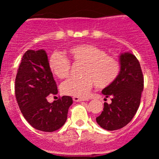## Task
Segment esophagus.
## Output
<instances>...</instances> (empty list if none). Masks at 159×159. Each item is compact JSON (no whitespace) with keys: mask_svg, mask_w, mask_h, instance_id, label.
Listing matches in <instances>:
<instances>
[{"mask_svg":"<svg viewBox=\"0 0 159 159\" xmlns=\"http://www.w3.org/2000/svg\"><path fill=\"white\" fill-rule=\"evenodd\" d=\"M72 99H73V101H74V102H81V101L86 100L85 99H83V98H80V97H76V96H74Z\"/></svg>","mask_w":159,"mask_h":159,"instance_id":"1","label":"esophagus"}]
</instances>
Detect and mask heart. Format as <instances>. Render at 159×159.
Returning <instances> with one entry per match:
<instances>
[{"mask_svg":"<svg viewBox=\"0 0 159 159\" xmlns=\"http://www.w3.org/2000/svg\"><path fill=\"white\" fill-rule=\"evenodd\" d=\"M68 53L75 63L84 64L81 79L71 78L61 85L64 94L85 98L89 95L94 85L106 88L111 85L120 72V63L117 58L107 55L104 49L90 43L73 46ZM48 67L55 76L67 78L71 71V62L64 55L53 52L48 60Z\"/></svg>","mask_w":159,"mask_h":159,"instance_id":"b5f03b06","label":"heart"}]
</instances>
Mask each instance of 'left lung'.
<instances>
[{
  "mask_svg": "<svg viewBox=\"0 0 159 159\" xmlns=\"http://www.w3.org/2000/svg\"><path fill=\"white\" fill-rule=\"evenodd\" d=\"M120 72L116 80L102 91L111 103L104 102L97 123L107 130H116L128 124L140 104L144 79L141 66L135 56L125 52L120 55Z\"/></svg>",
  "mask_w": 159,
  "mask_h": 159,
  "instance_id": "left-lung-1",
  "label": "left lung"
}]
</instances>
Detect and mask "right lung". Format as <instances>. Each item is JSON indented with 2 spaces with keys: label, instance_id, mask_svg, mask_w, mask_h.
<instances>
[{
  "label": "right lung",
  "instance_id": "right-lung-1",
  "mask_svg": "<svg viewBox=\"0 0 159 159\" xmlns=\"http://www.w3.org/2000/svg\"><path fill=\"white\" fill-rule=\"evenodd\" d=\"M57 93L46 52L28 50L17 70L15 95L23 116L36 130L52 132L65 123L72 99L66 95L53 102H48V95Z\"/></svg>",
  "mask_w": 159,
  "mask_h": 159
}]
</instances>
